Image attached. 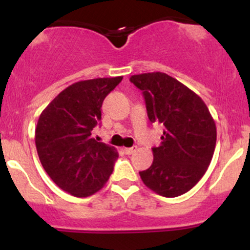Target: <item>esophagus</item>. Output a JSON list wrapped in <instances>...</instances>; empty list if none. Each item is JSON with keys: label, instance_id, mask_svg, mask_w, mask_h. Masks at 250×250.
<instances>
[{"label": "esophagus", "instance_id": "34e87169", "mask_svg": "<svg viewBox=\"0 0 250 250\" xmlns=\"http://www.w3.org/2000/svg\"><path fill=\"white\" fill-rule=\"evenodd\" d=\"M135 151V147H125L123 148V152L125 153V155H132L133 152Z\"/></svg>", "mask_w": 250, "mask_h": 250}]
</instances>
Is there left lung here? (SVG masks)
<instances>
[{"label": "left lung", "instance_id": "1", "mask_svg": "<svg viewBox=\"0 0 250 250\" xmlns=\"http://www.w3.org/2000/svg\"><path fill=\"white\" fill-rule=\"evenodd\" d=\"M129 81L143 92L148 120L165 127L162 143L152 147V165L139 172L141 180L163 197H178L190 191L210 165L215 122L203 100L169 75L148 72Z\"/></svg>", "mask_w": 250, "mask_h": 250}]
</instances>
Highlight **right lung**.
<instances>
[{"mask_svg": "<svg viewBox=\"0 0 250 250\" xmlns=\"http://www.w3.org/2000/svg\"><path fill=\"white\" fill-rule=\"evenodd\" d=\"M122 76L80 81L42 111L35 132L42 167L62 190L88 197L109 180L118 157L113 146L92 138L102 105Z\"/></svg>", "mask_w": 250, "mask_h": 250, "instance_id": "right-lung-1", "label": "right lung"}]
</instances>
